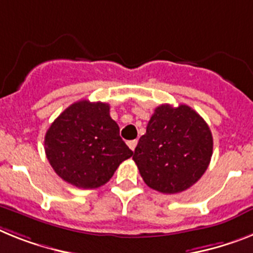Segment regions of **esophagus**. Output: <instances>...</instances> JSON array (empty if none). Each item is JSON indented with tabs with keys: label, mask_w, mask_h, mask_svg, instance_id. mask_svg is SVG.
Segmentation results:
<instances>
[{
	"label": "esophagus",
	"mask_w": 253,
	"mask_h": 253,
	"mask_svg": "<svg viewBox=\"0 0 253 253\" xmlns=\"http://www.w3.org/2000/svg\"><path fill=\"white\" fill-rule=\"evenodd\" d=\"M127 145L130 146V149L132 150H135V148H136V145H137V140H131V141H128V143H127Z\"/></svg>",
	"instance_id": "1"
}]
</instances>
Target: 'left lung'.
I'll return each instance as SVG.
<instances>
[{"mask_svg": "<svg viewBox=\"0 0 253 253\" xmlns=\"http://www.w3.org/2000/svg\"><path fill=\"white\" fill-rule=\"evenodd\" d=\"M212 149L211 130L194 109L185 104L176 108L162 104L150 117L132 159L149 188L175 194L202 177Z\"/></svg>", "mask_w": 253, "mask_h": 253, "instance_id": "1", "label": "left lung"}]
</instances>
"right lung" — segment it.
I'll return each mask as SVG.
<instances>
[{
  "label": "right lung",
  "instance_id": "1",
  "mask_svg": "<svg viewBox=\"0 0 253 253\" xmlns=\"http://www.w3.org/2000/svg\"><path fill=\"white\" fill-rule=\"evenodd\" d=\"M44 152L64 181L82 189L107 184L132 150L110 118L109 104L81 100L52 122L44 136Z\"/></svg>",
  "mask_w": 253,
  "mask_h": 253
}]
</instances>
